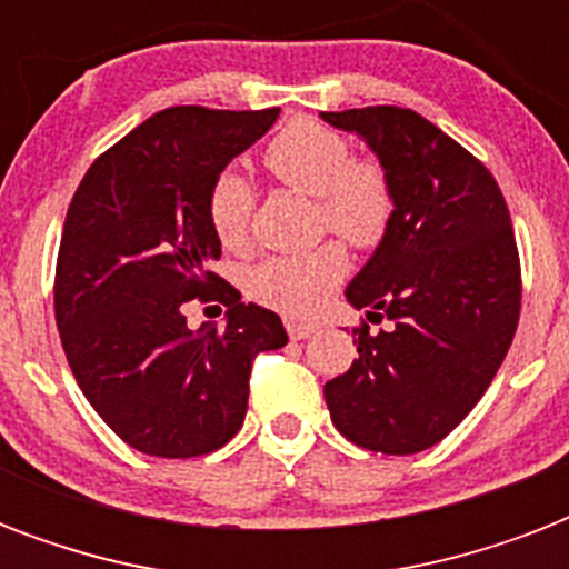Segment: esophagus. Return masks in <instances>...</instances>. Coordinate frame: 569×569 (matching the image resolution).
Here are the masks:
<instances>
[{"instance_id": "esophagus-1", "label": "esophagus", "mask_w": 569, "mask_h": 569, "mask_svg": "<svg viewBox=\"0 0 569 569\" xmlns=\"http://www.w3.org/2000/svg\"><path fill=\"white\" fill-rule=\"evenodd\" d=\"M286 330H289V337L292 339H307L316 333V325L312 321H301V319H286Z\"/></svg>"}]
</instances>
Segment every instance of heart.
Returning a JSON list of instances; mask_svg holds the SVG:
<instances>
[{
	"label": "heart",
	"instance_id": "b5f03b06",
	"mask_svg": "<svg viewBox=\"0 0 569 569\" xmlns=\"http://www.w3.org/2000/svg\"><path fill=\"white\" fill-rule=\"evenodd\" d=\"M262 162L289 189L316 197L319 227L355 248H375L396 218V189L387 171L369 159H351L337 129L312 118L289 120L266 144ZM209 227L227 250L250 239L253 191L236 171H221L206 197ZM348 271L346 250L328 241L303 253H280L250 268L248 292L286 316H310L328 301Z\"/></svg>",
	"mask_w": 569,
	"mask_h": 569
}]
</instances>
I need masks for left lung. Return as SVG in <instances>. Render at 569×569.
Returning a JSON list of instances; mask_svg holds the SVG:
<instances>
[{
  "label": "left lung",
  "instance_id": "8db88e82",
  "mask_svg": "<svg viewBox=\"0 0 569 569\" xmlns=\"http://www.w3.org/2000/svg\"><path fill=\"white\" fill-rule=\"evenodd\" d=\"M321 120L363 138L396 189L392 227L346 289L366 319L392 328H360V357L325 383V401L360 449L416 455L463 422L511 348L522 298L511 214L493 173L416 111Z\"/></svg>",
  "mask_w": 569,
  "mask_h": 569
}]
</instances>
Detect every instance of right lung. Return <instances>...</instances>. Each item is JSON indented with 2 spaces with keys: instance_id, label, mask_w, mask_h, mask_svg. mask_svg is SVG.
Listing matches in <instances>:
<instances>
[{
  "instance_id": "right-lung-1",
  "label": "right lung",
  "mask_w": 569,
  "mask_h": 569,
  "mask_svg": "<svg viewBox=\"0 0 569 569\" xmlns=\"http://www.w3.org/2000/svg\"><path fill=\"white\" fill-rule=\"evenodd\" d=\"M280 109H164L88 168L67 209L56 321L67 363L102 422L153 458L221 449L248 413L250 366L289 342L280 316L209 271L221 241L206 197ZM228 307L191 331L184 303Z\"/></svg>"
}]
</instances>
